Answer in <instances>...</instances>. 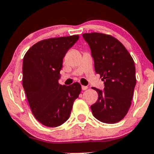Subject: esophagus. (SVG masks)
Listing matches in <instances>:
<instances>
[{"label":"esophagus","instance_id":"34e87169","mask_svg":"<svg viewBox=\"0 0 154 154\" xmlns=\"http://www.w3.org/2000/svg\"><path fill=\"white\" fill-rule=\"evenodd\" d=\"M82 89L83 91L87 90V89H88V86H84V85H82Z\"/></svg>","mask_w":154,"mask_h":154}]
</instances>
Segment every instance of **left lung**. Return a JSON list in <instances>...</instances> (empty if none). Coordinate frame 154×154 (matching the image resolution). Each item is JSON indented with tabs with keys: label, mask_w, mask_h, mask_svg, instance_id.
<instances>
[{
	"label": "left lung",
	"mask_w": 154,
	"mask_h": 154,
	"mask_svg": "<svg viewBox=\"0 0 154 154\" xmlns=\"http://www.w3.org/2000/svg\"><path fill=\"white\" fill-rule=\"evenodd\" d=\"M83 38L91 48L97 74L103 81V90L92 88L98 99L91 106L94 116L104 123L119 122L131 104L136 85L135 66L125 47L114 37L101 33H85Z\"/></svg>",
	"instance_id": "1"
}]
</instances>
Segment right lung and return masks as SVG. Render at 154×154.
Here are the masks:
<instances>
[{
  "mask_svg": "<svg viewBox=\"0 0 154 154\" xmlns=\"http://www.w3.org/2000/svg\"><path fill=\"white\" fill-rule=\"evenodd\" d=\"M79 38L72 35L41 41L23 58V88L32 113L45 126L63 124L82 91L78 82L69 86L59 84L63 57Z\"/></svg>",
  "mask_w": 154,
  "mask_h": 154,
  "instance_id": "obj_1",
  "label": "right lung"
}]
</instances>
